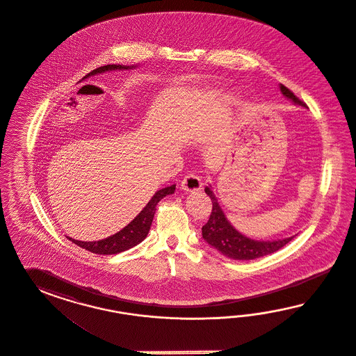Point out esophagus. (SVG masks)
Here are the masks:
<instances>
[{"label": "esophagus", "mask_w": 356, "mask_h": 356, "mask_svg": "<svg viewBox=\"0 0 356 356\" xmlns=\"http://www.w3.org/2000/svg\"><path fill=\"white\" fill-rule=\"evenodd\" d=\"M202 181L201 179L194 173H186L181 180V189L185 192H195L202 189Z\"/></svg>", "instance_id": "esophagus-1"}]
</instances>
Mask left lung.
<instances>
[{
	"label": "left lung",
	"mask_w": 356,
	"mask_h": 356,
	"mask_svg": "<svg viewBox=\"0 0 356 356\" xmlns=\"http://www.w3.org/2000/svg\"><path fill=\"white\" fill-rule=\"evenodd\" d=\"M280 91L284 97L291 99L293 103L305 107V103L296 97L290 88L280 85ZM205 192L211 198L213 209L207 223L202 227V236L211 247L218 249L227 257L234 259H259L283 248L293 238L289 237L277 241H257L241 235L228 223L213 191L210 188H205Z\"/></svg>",
	"instance_id": "left-lung-1"
}]
</instances>
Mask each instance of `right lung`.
Wrapping results in <instances>:
<instances>
[{
    "label": "right lung",
    "instance_id": "right-lung-1",
    "mask_svg": "<svg viewBox=\"0 0 356 356\" xmlns=\"http://www.w3.org/2000/svg\"><path fill=\"white\" fill-rule=\"evenodd\" d=\"M115 69H128V67L122 66V65H104V66H100V67L94 69L92 72H90L87 76H85V78L100 74V73H104L108 70H115ZM175 188H176V185H171V186H167V188H163L161 191H158L151 198L150 202L143 207V210L140 211V214L136 216L128 226L124 227L121 231L112 236L99 240V241H79V240H74L72 237H69V240L76 244L78 247L86 249L88 252L97 253V254H116L120 252L133 248L147 236L158 202L162 200L163 197L175 193Z\"/></svg>",
    "mask_w": 356,
    "mask_h": 356
}]
</instances>
